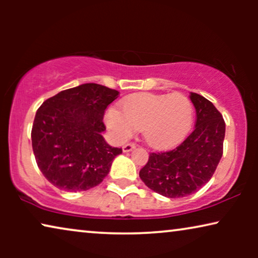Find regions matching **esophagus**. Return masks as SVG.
Segmentation results:
<instances>
[{
  "label": "esophagus",
  "mask_w": 258,
  "mask_h": 258,
  "mask_svg": "<svg viewBox=\"0 0 258 258\" xmlns=\"http://www.w3.org/2000/svg\"><path fill=\"white\" fill-rule=\"evenodd\" d=\"M135 144H133V143H128V144H125V146H123V148H122V150H123V153H130V151H133L134 149H135Z\"/></svg>",
  "instance_id": "obj_1"
}]
</instances>
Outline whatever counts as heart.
<instances>
[{
	"instance_id": "b5f03b06",
	"label": "heart",
	"mask_w": 258,
	"mask_h": 258,
	"mask_svg": "<svg viewBox=\"0 0 258 258\" xmlns=\"http://www.w3.org/2000/svg\"><path fill=\"white\" fill-rule=\"evenodd\" d=\"M121 110L110 108L105 124L119 142L142 130L144 142L154 149H168L181 142L191 129L194 105L185 95L139 93L121 103Z\"/></svg>"
}]
</instances>
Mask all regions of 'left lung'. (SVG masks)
I'll return each mask as SVG.
<instances>
[{"label":"left lung","instance_id":"1","mask_svg":"<svg viewBox=\"0 0 258 258\" xmlns=\"http://www.w3.org/2000/svg\"><path fill=\"white\" fill-rule=\"evenodd\" d=\"M196 109L194 132L177 148L150 154L140 177L148 188L168 199L185 197L210 181L222 155L225 135L223 116L206 97L190 93Z\"/></svg>","mask_w":258,"mask_h":258}]
</instances>
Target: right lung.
Masks as SVG:
<instances>
[{"mask_svg":"<svg viewBox=\"0 0 258 258\" xmlns=\"http://www.w3.org/2000/svg\"><path fill=\"white\" fill-rule=\"evenodd\" d=\"M118 91L84 83L44 101L35 115L31 143L44 177L64 191L94 188L109 174L121 148L109 146L102 133L104 110Z\"/></svg>","mask_w":258,"mask_h":258,"instance_id":"obj_1","label":"right lung"}]
</instances>
